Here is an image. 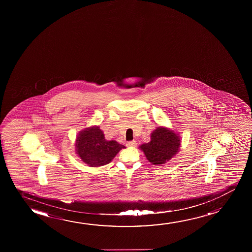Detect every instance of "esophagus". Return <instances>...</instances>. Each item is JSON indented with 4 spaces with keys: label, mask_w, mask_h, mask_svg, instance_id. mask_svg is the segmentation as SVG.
Segmentation results:
<instances>
[{
    "label": "esophagus",
    "mask_w": 252,
    "mask_h": 252,
    "mask_svg": "<svg viewBox=\"0 0 252 252\" xmlns=\"http://www.w3.org/2000/svg\"><path fill=\"white\" fill-rule=\"evenodd\" d=\"M136 145H137V143H136V141H130L127 142V144H126V146H128V147H135V146H136Z\"/></svg>",
    "instance_id": "obj_1"
}]
</instances>
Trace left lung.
I'll use <instances>...</instances> for the list:
<instances>
[{
  "label": "left lung",
  "mask_w": 252,
  "mask_h": 252,
  "mask_svg": "<svg viewBox=\"0 0 252 252\" xmlns=\"http://www.w3.org/2000/svg\"><path fill=\"white\" fill-rule=\"evenodd\" d=\"M181 142L176 131L160 126L151 133V141L140 145L139 149L152 164L162 166L179 152Z\"/></svg>",
  "instance_id": "obj_1"
}]
</instances>
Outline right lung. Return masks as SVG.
Listing matches in <instances>:
<instances>
[{"label":"right lung","mask_w":252,"mask_h":252,"mask_svg":"<svg viewBox=\"0 0 252 252\" xmlns=\"http://www.w3.org/2000/svg\"><path fill=\"white\" fill-rule=\"evenodd\" d=\"M75 148L84 163L95 168L109 163L126 147L115 140H107L100 126H92L80 131L76 136Z\"/></svg>","instance_id":"obj_1"}]
</instances>
